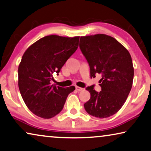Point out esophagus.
Masks as SVG:
<instances>
[{"label": "esophagus", "mask_w": 151, "mask_h": 151, "mask_svg": "<svg viewBox=\"0 0 151 151\" xmlns=\"http://www.w3.org/2000/svg\"><path fill=\"white\" fill-rule=\"evenodd\" d=\"M75 88H76V90H77L78 91H83V89H84L83 88H81V87H78V86H76Z\"/></svg>", "instance_id": "1"}]
</instances>
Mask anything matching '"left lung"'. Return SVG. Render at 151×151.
Instances as JSON below:
<instances>
[{"instance_id": "left-lung-1", "label": "left lung", "mask_w": 151, "mask_h": 151, "mask_svg": "<svg viewBox=\"0 0 151 151\" xmlns=\"http://www.w3.org/2000/svg\"><path fill=\"white\" fill-rule=\"evenodd\" d=\"M79 47L91 76L102 75V91L86 88L91 97L85 103V111L96 117H109L121 109L131 91L134 75L131 55L114 38L104 34L81 37Z\"/></svg>"}]
</instances>
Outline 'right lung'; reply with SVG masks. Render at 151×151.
Masks as SVG:
<instances>
[{"label": "right lung", "mask_w": 151, "mask_h": 151, "mask_svg": "<svg viewBox=\"0 0 151 151\" xmlns=\"http://www.w3.org/2000/svg\"><path fill=\"white\" fill-rule=\"evenodd\" d=\"M79 37L49 35L26 49L18 67V86L27 107L35 115L52 118L63 109L75 86L61 87L51 84L67 60L78 47Z\"/></svg>", "instance_id": "1"}]
</instances>
